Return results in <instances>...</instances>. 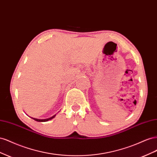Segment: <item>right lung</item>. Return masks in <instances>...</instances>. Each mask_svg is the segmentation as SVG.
I'll use <instances>...</instances> for the list:
<instances>
[{"instance_id": "1", "label": "right lung", "mask_w": 157, "mask_h": 157, "mask_svg": "<svg viewBox=\"0 0 157 157\" xmlns=\"http://www.w3.org/2000/svg\"><path fill=\"white\" fill-rule=\"evenodd\" d=\"M55 116H56V115H54V116H53V117H50V118H47V119H37V118H33V119H34L35 121H38V122H46V121H49V120L52 119V118H53Z\"/></svg>"}]
</instances>
